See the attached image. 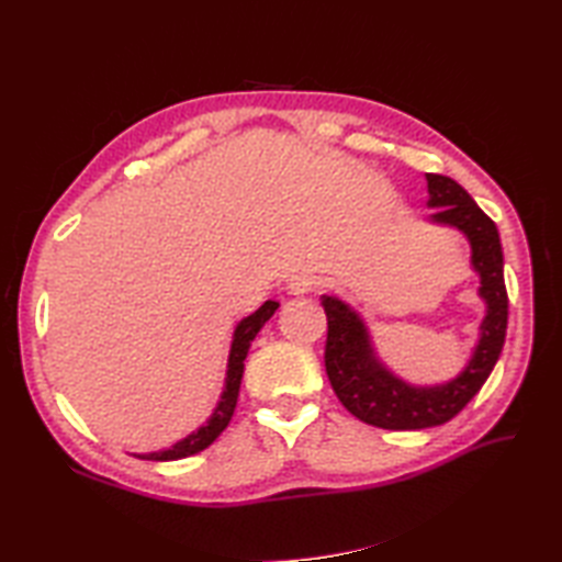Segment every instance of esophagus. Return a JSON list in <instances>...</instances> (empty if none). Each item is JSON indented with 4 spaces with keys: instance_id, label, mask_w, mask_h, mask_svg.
<instances>
[{
    "instance_id": "1",
    "label": "esophagus",
    "mask_w": 562,
    "mask_h": 562,
    "mask_svg": "<svg viewBox=\"0 0 562 562\" xmlns=\"http://www.w3.org/2000/svg\"><path fill=\"white\" fill-rule=\"evenodd\" d=\"M318 288V278L316 274H308V272H302V274H294L292 282H290V294H308L314 292Z\"/></svg>"
}]
</instances>
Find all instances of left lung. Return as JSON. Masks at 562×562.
Instances as JSON below:
<instances>
[{"instance_id":"8db88e82","label":"left lung","mask_w":562,"mask_h":562,"mask_svg":"<svg viewBox=\"0 0 562 562\" xmlns=\"http://www.w3.org/2000/svg\"><path fill=\"white\" fill-rule=\"evenodd\" d=\"M429 222L459 229L471 244V266L481 274L479 294L485 302L481 340L463 372L439 386H413L391 374L374 355L360 314L338 296H321L328 318L326 374L340 403L357 420L384 429H425L449 423L491 376L507 333V290L503 246L495 222L475 205L449 176L427 173Z\"/></svg>"}]
</instances>
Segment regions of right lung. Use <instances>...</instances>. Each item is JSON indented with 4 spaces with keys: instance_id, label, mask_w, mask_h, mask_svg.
Returning <instances> with one entry per match:
<instances>
[{
    "instance_id": "obj_1",
    "label": "right lung",
    "mask_w": 562,
    "mask_h": 562,
    "mask_svg": "<svg viewBox=\"0 0 562 562\" xmlns=\"http://www.w3.org/2000/svg\"><path fill=\"white\" fill-rule=\"evenodd\" d=\"M278 302H266L258 312L246 316L241 324L234 330V340H232V352H229V369H226V384L222 391V398L217 403V408L210 415V420L198 427L193 435H188L186 439L176 441L171 449L164 451H151V453H137V459H147V461H176V459H186L193 457V453L207 449L214 439H217L226 425H229L234 408H236V398H238V389H241V376H244V360L248 355L250 342L258 336V330L266 326V321L278 312Z\"/></svg>"
}]
</instances>
